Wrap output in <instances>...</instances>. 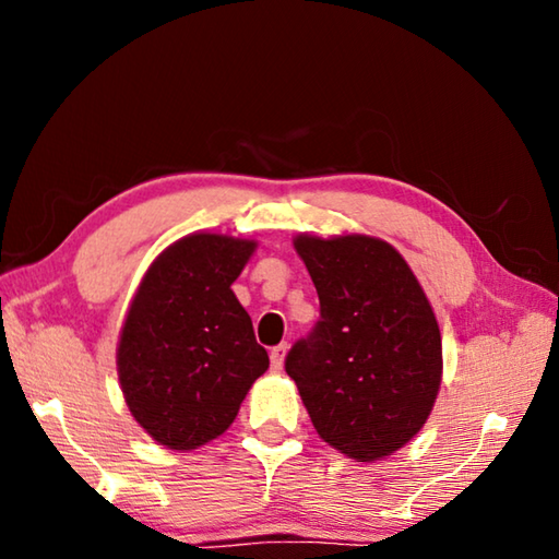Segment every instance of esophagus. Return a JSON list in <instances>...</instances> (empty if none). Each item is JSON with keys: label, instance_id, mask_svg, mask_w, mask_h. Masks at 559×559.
<instances>
[{"label": "esophagus", "instance_id": "esophagus-1", "mask_svg": "<svg viewBox=\"0 0 559 559\" xmlns=\"http://www.w3.org/2000/svg\"><path fill=\"white\" fill-rule=\"evenodd\" d=\"M286 353H288V345L281 343L271 349V370H281L283 367V359H286Z\"/></svg>", "mask_w": 559, "mask_h": 559}]
</instances>
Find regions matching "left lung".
<instances>
[{
    "mask_svg": "<svg viewBox=\"0 0 559 559\" xmlns=\"http://www.w3.org/2000/svg\"><path fill=\"white\" fill-rule=\"evenodd\" d=\"M320 318L286 355L316 431L357 461L402 449L441 384V333L412 269L370 236H298Z\"/></svg>",
    "mask_w": 559,
    "mask_h": 559,
    "instance_id": "8db88e82",
    "label": "left lung"
}]
</instances>
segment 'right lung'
<instances>
[{"label":"right lung","instance_id":"1","mask_svg":"<svg viewBox=\"0 0 559 559\" xmlns=\"http://www.w3.org/2000/svg\"><path fill=\"white\" fill-rule=\"evenodd\" d=\"M253 241L192 234L150 266L118 347L122 394L140 427L189 451L229 429L246 392L269 370L231 283Z\"/></svg>","mask_w":559,"mask_h":559}]
</instances>
